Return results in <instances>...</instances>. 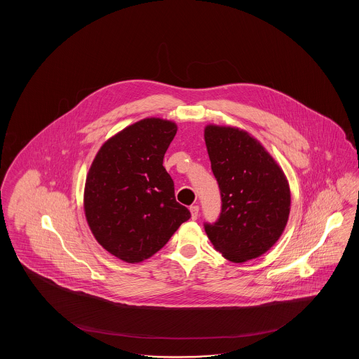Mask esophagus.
Listing matches in <instances>:
<instances>
[{
	"label": "esophagus",
	"instance_id": "obj_1",
	"mask_svg": "<svg viewBox=\"0 0 359 359\" xmlns=\"http://www.w3.org/2000/svg\"><path fill=\"white\" fill-rule=\"evenodd\" d=\"M189 211H191V218H192V219H196V218H198V214H199V205H191V207H189Z\"/></svg>",
	"mask_w": 359,
	"mask_h": 359
}]
</instances>
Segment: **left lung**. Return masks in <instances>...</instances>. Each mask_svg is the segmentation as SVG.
Masks as SVG:
<instances>
[{
  "label": "left lung",
  "instance_id": "8db88e82",
  "mask_svg": "<svg viewBox=\"0 0 359 359\" xmlns=\"http://www.w3.org/2000/svg\"><path fill=\"white\" fill-rule=\"evenodd\" d=\"M205 141L222 201L218 221L205 223L207 237L231 262L262 256L288 222V180L261 142L245 130L207 125Z\"/></svg>",
  "mask_w": 359,
  "mask_h": 359
}]
</instances>
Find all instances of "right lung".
Masks as SVG:
<instances>
[{
    "instance_id": "obj_1",
    "label": "right lung",
    "mask_w": 359,
    "mask_h": 359,
    "mask_svg": "<svg viewBox=\"0 0 359 359\" xmlns=\"http://www.w3.org/2000/svg\"><path fill=\"white\" fill-rule=\"evenodd\" d=\"M177 126L145 118L109 138L86 179L85 214L93 236L110 255L136 264L157 253L191 218L175 199L163 167Z\"/></svg>"
}]
</instances>
